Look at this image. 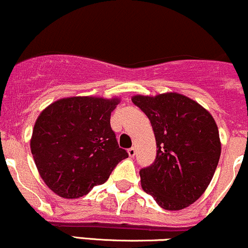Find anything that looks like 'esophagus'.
<instances>
[{
    "mask_svg": "<svg viewBox=\"0 0 248 248\" xmlns=\"http://www.w3.org/2000/svg\"><path fill=\"white\" fill-rule=\"evenodd\" d=\"M135 154H136V149L134 147L129 148V149H128V155H129L130 157H134V156H135Z\"/></svg>",
    "mask_w": 248,
    "mask_h": 248,
    "instance_id": "1",
    "label": "esophagus"
}]
</instances>
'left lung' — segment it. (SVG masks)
I'll use <instances>...</instances> for the list:
<instances>
[{
    "mask_svg": "<svg viewBox=\"0 0 248 248\" xmlns=\"http://www.w3.org/2000/svg\"><path fill=\"white\" fill-rule=\"evenodd\" d=\"M152 124L156 158L140 170L142 189L166 210H182L203 195L215 175L221 144L215 119L178 93L132 98Z\"/></svg>",
    "mask_w": 248,
    "mask_h": 248,
    "instance_id": "left-lung-1",
    "label": "left lung"
}]
</instances>
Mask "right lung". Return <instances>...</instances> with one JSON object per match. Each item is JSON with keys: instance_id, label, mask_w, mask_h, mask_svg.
I'll use <instances>...</instances> for the list:
<instances>
[{"instance_id": "obj_1", "label": "right lung", "mask_w": 248, "mask_h": 248, "mask_svg": "<svg viewBox=\"0 0 248 248\" xmlns=\"http://www.w3.org/2000/svg\"><path fill=\"white\" fill-rule=\"evenodd\" d=\"M118 98L71 96L37 118L30 148L39 175L62 198H79L104 184L128 153L110 127Z\"/></svg>"}]
</instances>
